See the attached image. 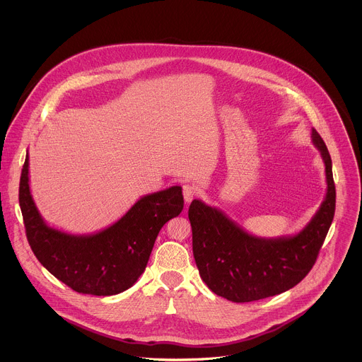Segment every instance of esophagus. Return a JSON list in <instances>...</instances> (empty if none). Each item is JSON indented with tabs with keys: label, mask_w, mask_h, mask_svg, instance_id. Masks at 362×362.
Returning <instances> with one entry per match:
<instances>
[{
	"label": "esophagus",
	"mask_w": 362,
	"mask_h": 362,
	"mask_svg": "<svg viewBox=\"0 0 362 362\" xmlns=\"http://www.w3.org/2000/svg\"><path fill=\"white\" fill-rule=\"evenodd\" d=\"M195 188L192 187V185H184V188H182V195H184V201H185V204H191L192 202V199H194V197H195Z\"/></svg>",
	"instance_id": "obj_1"
}]
</instances>
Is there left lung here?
<instances>
[{
  "instance_id": "1",
  "label": "left lung",
  "mask_w": 362,
  "mask_h": 362,
  "mask_svg": "<svg viewBox=\"0 0 362 362\" xmlns=\"http://www.w3.org/2000/svg\"><path fill=\"white\" fill-rule=\"evenodd\" d=\"M310 138L325 164L326 194L301 231L274 238L258 237L218 207L192 201L188 217L194 258L202 280L214 294L233 303L258 301L293 288L310 273L336 207L329 151L313 128Z\"/></svg>"
}]
</instances>
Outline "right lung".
Returning <instances> with one entry per match:
<instances>
[{
  "instance_id": "add662e5",
  "label": "right lung",
  "mask_w": 362,
  "mask_h": 362,
  "mask_svg": "<svg viewBox=\"0 0 362 362\" xmlns=\"http://www.w3.org/2000/svg\"><path fill=\"white\" fill-rule=\"evenodd\" d=\"M29 245L59 281L82 294L115 296L132 287L145 272L161 227L184 207L178 185L141 197L115 223L90 234H72L50 226L36 206L29 181V152L19 184Z\"/></svg>"
}]
</instances>
